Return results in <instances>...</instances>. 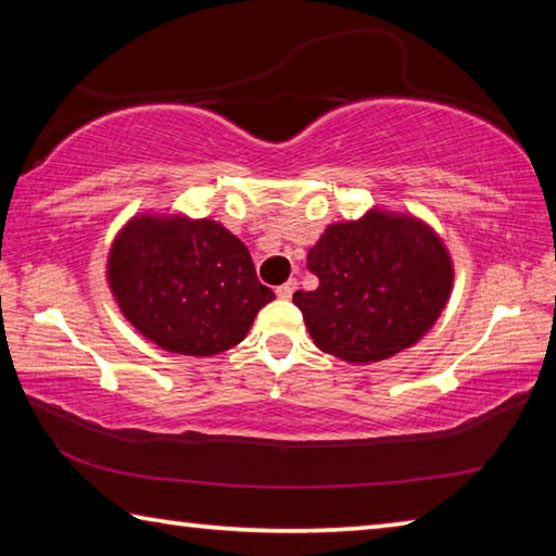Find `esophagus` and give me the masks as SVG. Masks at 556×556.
Instances as JSON below:
<instances>
[{
	"label": "esophagus",
	"mask_w": 556,
	"mask_h": 556,
	"mask_svg": "<svg viewBox=\"0 0 556 556\" xmlns=\"http://www.w3.org/2000/svg\"><path fill=\"white\" fill-rule=\"evenodd\" d=\"M294 291H296V279H289V281H285V285L277 287V296L279 299H291Z\"/></svg>",
	"instance_id": "1"
}]
</instances>
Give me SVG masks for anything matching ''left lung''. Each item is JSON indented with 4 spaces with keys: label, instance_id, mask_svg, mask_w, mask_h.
<instances>
[{
    "label": "left lung",
    "instance_id": "left-lung-1",
    "mask_svg": "<svg viewBox=\"0 0 556 556\" xmlns=\"http://www.w3.org/2000/svg\"><path fill=\"white\" fill-rule=\"evenodd\" d=\"M318 289L296 291L316 348L368 365L397 355L444 312L454 265L439 235L407 213L372 208L328 225L308 250Z\"/></svg>",
    "mask_w": 556,
    "mask_h": 556
}]
</instances>
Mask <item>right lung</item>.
<instances>
[{"mask_svg": "<svg viewBox=\"0 0 556 556\" xmlns=\"http://www.w3.org/2000/svg\"><path fill=\"white\" fill-rule=\"evenodd\" d=\"M108 285L144 338L199 357L238 345L275 299L230 230L186 215H135L110 248Z\"/></svg>", "mask_w": 556, "mask_h": 556, "instance_id": "1", "label": "right lung"}]
</instances>
